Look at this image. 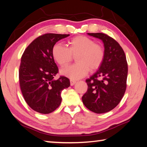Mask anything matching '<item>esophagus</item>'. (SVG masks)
I'll return each mask as SVG.
<instances>
[{"mask_svg":"<svg viewBox=\"0 0 147 147\" xmlns=\"http://www.w3.org/2000/svg\"><path fill=\"white\" fill-rule=\"evenodd\" d=\"M76 82L75 80H70V83H71V86H73L75 84V83Z\"/></svg>","mask_w":147,"mask_h":147,"instance_id":"esophagus-1","label":"esophagus"}]
</instances>
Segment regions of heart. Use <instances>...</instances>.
Returning a JSON list of instances; mask_svg holds the SVG:
<instances>
[{
  "label": "heart",
  "instance_id": "b5f03b06",
  "mask_svg": "<svg viewBox=\"0 0 147 147\" xmlns=\"http://www.w3.org/2000/svg\"><path fill=\"white\" fill-rule=\"evenodd\" d=\"M69 47L61 43H56L52 49V55L59 66L65 67L76 56V63L61 70L64 76L73 80L85 76L90 69H98L104 60L105 51L103 47L95 43L91 38L84 36H78L69 41Z\"/></svg>",
  "mask_w": 147,
  "mask_h": 147
}]
</instances>
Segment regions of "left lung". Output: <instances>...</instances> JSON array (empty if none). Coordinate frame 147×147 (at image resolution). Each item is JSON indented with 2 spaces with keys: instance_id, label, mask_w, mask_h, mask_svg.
Returning a JSON list of instances; mask_svg holds the SVG:
<instances>
[{
  "instance_id": "8db88e82",
  "label": "left lung",
  "mask_w": 147,
  "mask_h": 147,
  "mask_svg": "<svg viewBox=\"0 0 147 147\" xmlns=\"http://www.w3.org/2000/svg\"><path fill=\"white\" fill-rule=\"evenodd\" d=\"M88 35L103 41L105 56L98 70L86 79L88 91L82 96V102L94 113H106L118 105L125 93L127 61L123 49L111 37L103 33Z\"/></svg>"
}]
</instances>
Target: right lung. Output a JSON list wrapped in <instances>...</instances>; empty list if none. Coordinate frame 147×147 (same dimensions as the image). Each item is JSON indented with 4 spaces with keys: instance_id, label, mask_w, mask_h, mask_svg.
Instances as JSON below:
<instances>
[{
    "instance_id": "obj_1",
    "label": "right lung",
    "mask_w": 147,
    "mask_h": 147,
    "mask_svg": "<svg viewBox=\"0 0 147 147\" xmlns=\"http://www.w3.org/2000/svg\"><path fill=\"white\" fill-rule=\"evenodd\" d=\"M69 34H45L35 39L24 50L19 70V84L27 104L34 111L47 114L61 102V93L70 86L68 78L60 76L52 55L53 47Z\"/></svg>"
}]
</instances>
